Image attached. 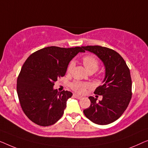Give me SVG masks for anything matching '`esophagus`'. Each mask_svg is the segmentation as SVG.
I'll return each mask as SVG.
<instances>
[{
    "instance_id": "1",
    "label": "esophagus",
    "mask_w": 148,
    "mask_h": 148,
    "mask_svg": "<svg viewBox=\"0 0 148 148\" xmlns=\"http://www.w3.org/2000/svg\"><path fill=\"white\" fill-rule=\"evenodd\" d=\"M73 97H75V98H76V99H82V97H81V96H79V95H76V94H74Z\"/></svg>"
}]
</instances>
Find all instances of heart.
<instances>
[{
  "label": "heart",
  "mask_w": 148,
  "mask_h": 148,
  "mask_svg": "<svg viewBox=\"0 0 148 148\" xmlns=\"http://www.w3.org/2000/svg\"><path fill=\"white\" fill-rule=\"evenodd\" d=\"M82 63L84 67L88 72H95L98 70L99 67V62L97 58L91 56H85L82 58ZM74 66V63L73 62H70L68 66V72H71L73 70ZM90 86L89 83L80 82V81H75L72 83L71 88L73 90L79 94H83L86 92V89Z\"/></svg>",
  "instance_id": "obj_1"
}]
</instances>
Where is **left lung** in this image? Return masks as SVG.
Listing matches in <instances>:
<instances>
[{"mask_svg": "<svg viewBox=\"0 0 148 148\" xmlns=\"http://www.w3.org/2000/svg\"><path fill=\"white\" fill-rule=\"evenodd\" d=\"M85 50L96 54L105 67L104 84L96 88L95 94L103 99L89 97L90 106L84 109V115L98 125H107L118 119L127 108L132 95L130 71L119 53L113 49L99 45L82 46Z\"/></svg>", "mask_w": 148, "mask_h": 148, "instance_id": "obj_1", "label": "left lung"}]
</instances>
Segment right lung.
I'll list each match as a JSON object with an SVG mask.
<instances>
[{
    "mask_svg": "<svg viewBox=\"0 0 148 148\" xmlns=\"http://www.w3.org/2000/svg\"><path fill=\"white\" fill-rule=\"evenodd\" d=\"M82 47H47L29 56L17 78L16 91L25 115L35 124L49 126L63 115L70 91L53 88L58 78L64 76L69 62Z\"/></svg>",
    "mask_w": 148,
    "mask_h": 148,
    "instance_id": "1",
    "label": "right lung"
}]
</instances>
